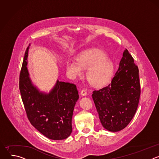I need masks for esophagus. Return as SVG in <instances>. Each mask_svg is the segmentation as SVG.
Instances as JSON below:
<instances>
[{
  "mask_svg": "<svg viewBox=\"0 0 159 159\" xmlns=\"http://www.w3.org/2000/svg\"><path fill=\"white\" fill-rule=\"evenodd\" d=\"M80 94H81L82 96H86V95H87V92H86V90H85V89H82V90H81V92H80Z\"/></svg>",
  "mask_w": 159,
  "mask_h": 159,
  "instance_id": "obj_1",
  "label": "esophagus"
}]
</instances>
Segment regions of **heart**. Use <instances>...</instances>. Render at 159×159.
<instances>
[{
    "instance_id": "obj_1",
    "label": "heart",
    "mask_w": 159,
    "mask_h": 159,
    "mask_svg": "<svg viewBox=\"0 0 159 159\" xmlns=\"http://www.w3.org/2000/svg\"><path fill=\"white\" fill-rule=\"evenodd\" d=\"M87 69L88 81L94 86L101 87L111 80L114 64L104 52L98 48L83 52L77 60L70 59L66 63V72L72 79L82 77Z\"/></svg>"
}]
</instances>
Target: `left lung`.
I'll list each match as a JSON object with an SVG mask.
<instances>
[{
	"label": "left lung",
	"instance_id": "obj_1",
	"mask_svg": "<svg viewBox=\"0 0 159 159\" xmlns=\"http://www.w3.org/2000/svg\"><path fill=\"white\" fill-rule=\"evenodd\" d=\"M139 72L126 49L111 83L93 91L92 96L101 123L107 130L119 131L133 119L140 96Z\"/></svg>",
	"mask_w": 159,
	"mask_h": 159
}]
</instances>
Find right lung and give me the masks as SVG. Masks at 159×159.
Instances as JSON below:
<instances>
[{
	"mask_svg": "<svg viewBox=\"0 0 159 159\" xmlns=\"http://www.w3.org/2000/svg\"><path fill=\"white\" fill-rule=\"evenodd\" d=\"M27 48L19 77V90L31 124L48 139L61 140L72 131V118L79 96L75 84L59 81L49 93L40 91L30 79Z\"/></svg>",
	"mask_w": 159,
	"mask_h": 159,
	"instance_id": "add662e5",
	"label": "right lung"
}]
</instances>
